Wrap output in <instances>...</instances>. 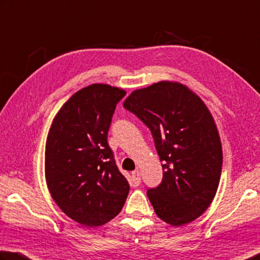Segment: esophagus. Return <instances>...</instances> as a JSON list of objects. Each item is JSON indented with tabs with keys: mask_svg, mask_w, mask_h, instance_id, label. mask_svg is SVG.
I'll return each mask as SVG.
<instances>
[{
	"mask_svg": "<svg viewBox=\"0 0 260 260\" xmlns=\"http://www.w3.org/2000/svg\"><path fill=\"white\" fill-rule=\"evenodd\" d=\"M132 178H133V182H134V185L138 186L140 185L141 183V173L138 169V171H134L133 173H132Z\"/></svg>",
	"mask_w": 260,
	"mask_h": 260,
	"instance_id": "esophagus-1",
	"label": "esophagus"
}]
</instances>
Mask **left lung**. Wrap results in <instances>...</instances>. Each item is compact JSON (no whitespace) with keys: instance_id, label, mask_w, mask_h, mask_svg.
I'll list each match as a JSON object with an SVG mask.
<instances>
[{"instance_id":"8db88e82","label":"left lung","mask_w":260,"mask_h":260,"mask_svg":"<svg viewBox=\"0 0 260 260\" xmlns=\"http://www.w3.org/2000/svg\"><path fill=\"white\" fill-rule=\"evenodd\" d=\"M124 107L149 127L162 161V182L148 191L155 214L173 226L197 219L214 200L223 165L211 112L191 88L172 81L135 89Z\"/></svg>"}]
</instances>
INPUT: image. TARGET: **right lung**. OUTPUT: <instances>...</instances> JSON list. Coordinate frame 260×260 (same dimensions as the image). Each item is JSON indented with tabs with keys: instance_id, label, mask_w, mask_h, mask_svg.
I'll return each instance as SVG.
<instances>
[{
	"instance_id": "right-lung-1",
	"label": "right lung",
	"mask_w": 260,
	"mask_h": 260,
	"mask_svg": "<svg viewBox=\"0 0 260 260\" xmlns=\"http://www.w3.org/2000/svg\"><path fill=\"white\" fill-rule=\"evenodd\" d=\"M126 91L109 84L79 89L60 108L45 144V181L52 199L87 228L119 214L129 184L107 142L116 105Z\"/></svg>"
}]
</instances>
